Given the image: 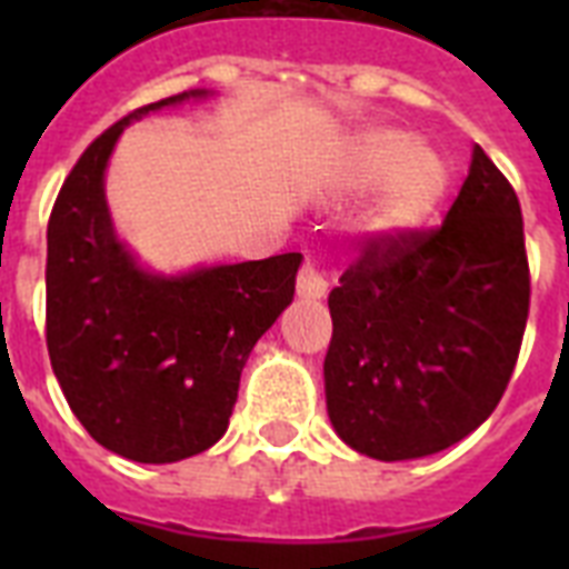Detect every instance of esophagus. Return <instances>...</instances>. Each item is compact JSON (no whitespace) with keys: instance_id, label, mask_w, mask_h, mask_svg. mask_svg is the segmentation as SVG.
Returning <instances> with one entry per match:
<instances>
[{"instance_id":"esophagus-1","label":"esophagus","mask_w":569,"mask_h":569,"mask_svg":"<svg viewBox=\"0 0 569 569\" xmlns=\"http://www.w3.org/2000/svg\"><path fill=\"white\" fill-rule=\"evenodd\" d=\"M328 295V280L321 274V268L316 266V259H307L298 274V298L303 301H321Z\"/></svg>"}]
</instances>
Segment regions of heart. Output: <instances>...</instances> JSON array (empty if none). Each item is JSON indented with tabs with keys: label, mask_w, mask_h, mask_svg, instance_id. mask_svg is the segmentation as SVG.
Wrapping results in <instances>:
<instances>
[{
	"label": "heart",
	"mask_w": 569,
	"mask_h": 569,
	"mask_svg": "<svg viewBox=\"0 0 569 569\" xmlns=\"http://www.w3.org/2000/svg\"><path fill=\"white\" fill-rule=\"evenodd\" d=\"M348 189L378 186L363 212V230L378 239H398L416 230L440 206L449 173L437 153L410 147L396 129H375L357 138L346 162Z\"/></svg>",
	"instance_id": "heart-1"
}]
</instances>
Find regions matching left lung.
<instances>
[{
	"instance_id": "8db88e82",
	"label": "left lung",
	"mask_w": 569,
	"mask_h": 569,
	"mask_svg": "<svg viewBox=\"0 0 569 569\" xmlns=\"http://www.w3.org/2000/svg\"><path fill=\"white\" fill-rule=\"evenodd\" d=\"M517 191L481 147L437 230L369 239L330 292L333 431L375 460L449 449L493 413L529 319Z\"/></svg>"
}]
</instances>
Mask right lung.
Wrapping results in <instances>:
<instances>
[{
  "mask_svg": "<svg viewBox=\"0 0 569 569\" xmlns=\"http://www.w3.org/2000/svg\"><path fill=\"white\" fill-rule=\"evenodd\" d=\"M209 91H182L109 127L73 164L47 227V348L93 440L138 463H173L221 440L257 339L292 303L301 253L153 274L118 239L106 203L111 150L132 120Z\"/></svg>",
  "mask_w": 569,
  "mask_h": 569,
  "instance_id": "right-lung-1",
  "label": "right lung"
}]
</instances>
